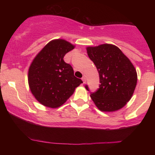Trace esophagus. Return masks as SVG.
Wrapping results in <instances>:
<instances>
[{
	"label": "esophagus",
	"instance_id": "34e87169",
	"mask_svg": "<svg viewBox=\"0 0 155 155\" xmlns=\"http://www.w3.org/2000/svg\"><path fill=\"white\" fill-rule=\"evenodd\" d=\"M82 81H83V83L84 84L86 82V78L84 77V76H83V77L82 78Z\"/></svg>",
	"mask_w": 155,
	"mask_h": 155
}]
</instances>
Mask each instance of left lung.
Returning <instances> with one entry per match:
<instances>
[{
    "instance_id": "obj_1",
    "label": "left lung",
    "mask_w": 155,
    "mask_h": 155,
    "mask_svg": "<svg viewBox=\"0 0 155 155\" xmlns=\"http://www.w3.org/2000/svg\"><path fill=\"white\" fill-rule=\"evenodd\" d=\"M88 56L94 63L99 75V88L90 97L101 111L121 109L132 97L137 84L134 65L119 48L104 44L87 47ZM87 90L90 91L87 85Z\"/></svg>"
}]
</instances>
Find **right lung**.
Instances as JSON below:
<instances>
[{
  "label": "right lung",
  "instance_id": "1",
  "mask_svg": "<svg viewBox=\"0 0 155 155\" xmlns=\"http://www.w3.org/2000/svg\"><path fill=\"white\" fill-rule=\"evenodd\" d=\"M75 46L64 39L46 44L31 62L28 71L29 88L45 107L58 108L73 94L82 81L74 75L72 66L63 60Z\"/></svg>",
  "mask_w": 155,
  "mask_h": 155
}]
</instances>
